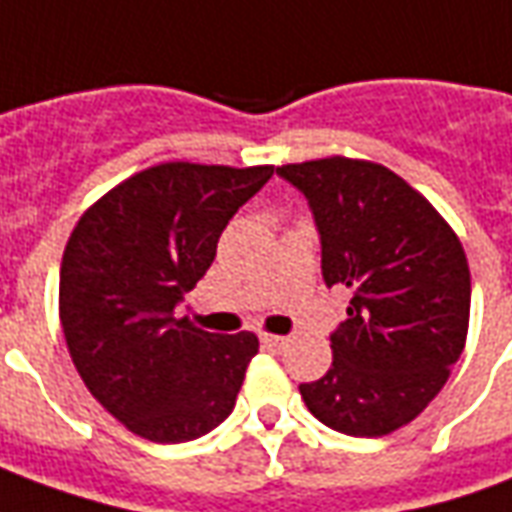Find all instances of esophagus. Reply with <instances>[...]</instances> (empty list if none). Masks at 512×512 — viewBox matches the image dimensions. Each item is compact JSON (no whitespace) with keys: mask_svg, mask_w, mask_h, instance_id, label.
Here are the masks:
<instances>
[{"mask_svg":"<svg viewBox=\"0 0 512 512\" xmlns=\"http://www.w3.org/2000/svg\"><path fill=\"white\" fill-rule=\"evenodd\" d=\"M260 340H263V345H266V348H271V351H282V348L290 343L288 337H279V334H263Z\"/></svg>","mask_w":512,"mask_h":512,"instance_id":"34e87169","label":"esophagus"}]
</instances>
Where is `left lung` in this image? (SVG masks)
<instances>
[{
    "instance_id": "obj_1",
    "label": "left lung",
    "mask_w": 512,
    "mask_h": 512,
    "mask_svg": "<svg viewBox=\"0 0 512 512\" xmlns=\"http://www.w3.org/2000/svg\"><path fill=\"white\" fill-rule=\"evenodd\" d=\"M307 197L323 282L351 290L332 367L299 392L323 425L386 436L419 417L461 359L472 279L458 235L417 189L362 158L277 167Z\"/></svg>"
}]
</instances>
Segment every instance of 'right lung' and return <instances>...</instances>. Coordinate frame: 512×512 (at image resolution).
<instances>
[{"label": "right lung", "instance_id": "add662e5", "mask_svg": "<svg viewBox=\"0 0 512 512\" xmlns=\"http://www.w3.org/2000/svg\"><path fill=\"white\" fill-rule=\"evenodd\" d=\"M274 167L167 161L90 205L60 268V321L84 386L131 433L158 444L230 417L257 337L175 318L211 268L219 235Z\"/></svg>", "mask_w": 512, "mask_h": 512}]
</instances>
